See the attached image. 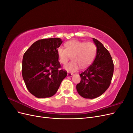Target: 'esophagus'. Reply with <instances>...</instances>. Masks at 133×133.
<instances>
[{"instance_id":"1","label":"esophagus","mask_w":133,"mask_h":133,"mask_svg":"<svg viewBox=\"0 0 133 133\" xmlns=\"http://www.w3.org/2000/svg\"><path fill=\"white\" fill-rule=\"evenodd\" d=\"M67 75H68V76H69V77H71V76L73 75V74H72L71 73H68L67 74Z\"/></svg>"}]
</instances>
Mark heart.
I'll use <instances>...</instances> for the list:
<instances>
[{"label":"heart","instance_id":"b5f03b06","mask_svg":"<svg viewBox=\"0 0 133 133\" xmlns=\"http://www.w3.org/2000/svg\"><path fill=\"white\" fill-rule=\"evenodd\" d=\"M65 48L59 47L57 49L60 63L65 64L70 58L72 61L66 64L64 68L66 71L74 72L80 66L85 68L93 61L97 52V48L92 42L85 43L78 40H71L65 43Z\"/></svg>","mask_w":133,"mask_h":133}]
</instances>
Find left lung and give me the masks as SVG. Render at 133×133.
I'll list each match as a JSON object with an SVG mask.
<instances>
[{
    "label": "left lung",
    "instance_id": "8db88e82",
    "mask_svg": "<svg viewBox=\"0 0 133 133\" xmlns=\"http://www.w3.org/2000/svg\"><path fill=\"white\" fill-rule=\"evenodd\" d=\"M97 48L91 65L81 74L76 90L82 97L94 99L102 95L109 87L114 72V64L109 52L98 40L92 38Z\"/></svg>",
    "mask_w": 133,
    "mask_h": 133
}]
</instances>
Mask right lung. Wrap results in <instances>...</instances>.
Segmentation results:
<instances>
[{"label": "right lung", "mask_w": 133, "mask_h": 133, "mask_svg": "<svg viewBox=\"0 0 133 133\" xmlns=\"http://www.w3.org/2000/svg\"><path fill=\"white\" fill-rule=\"evenodd\" d=\"M63 43L59 38L34 43L24 54L22 75L28 90L38 98H49L58 91L67 72L59 70L57 53Z\"/></svg>", "instance_id": "1"}]
</instances>
